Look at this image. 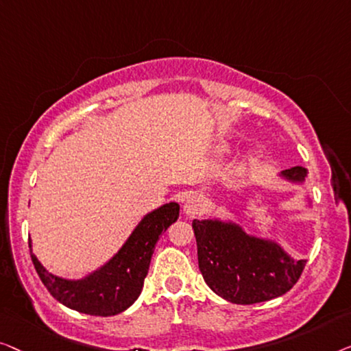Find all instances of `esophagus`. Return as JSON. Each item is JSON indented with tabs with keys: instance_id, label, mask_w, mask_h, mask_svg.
Masks as SVG:
<instances>
[{
	"instance_id": "obj_1",
	"label": "esophagus",
	"mask_w": 351,
	"mask_h": 351,
	"mask_svg": "<svg viewBox=\"0 0 351 351\" xmlns=\"http://www.w3.org/2000/svg\"><path fill=\"white\" fill-rule=\"evenodd\" d=\"M202 199L199 194H191L184 202V213L187 216H195L202 210Z\"/></svg>"
}]
</instances>
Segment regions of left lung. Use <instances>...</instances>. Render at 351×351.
<instances>
[{
    "label": "left lung",
    "instance_id": "1",
    "mask_svg": "<svg viewBox=\"0 0 351 351\" xmlns=\"http://www.w3.org/2000/svg\"><path fill=\"white\" fill-rule=\"evenodd\" d=\"M307 169L293 167L283 176L304 181ZM199 269L205 283L232 304H258L293 288L305 261L291 259L275 241L246 235L240 226L218 219L192 221Z\"/></svg>",
    "mask_w": 351,
    "mask_h": 351
}]
</instances>
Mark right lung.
<instances>
[{"label":"right lung","instance_id":"add662e5","mask_svg":"<svg viewBox=\"0 0 351 351\" xmlns=\"http://www.w3.org/2000/svg\"><path fill=\"white\" fill-rule=\"evenodd\" d=\"M180 216V205L171 202L146 215L124 246L110 263L82 280H63L49 274L32 251L34 269L49 293L76 312L93 317H112L135 302L149 270L157 240ZM32 241L28 240V246Z\"/></svg>","mask_w":351,"mask_h":351}]
</instances>
